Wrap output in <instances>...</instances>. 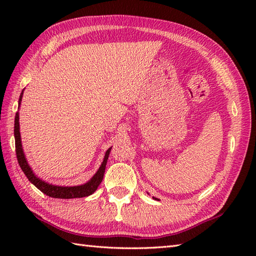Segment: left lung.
<instances>
[{
	"label": "left lung",
	"mask_w": 256,
	"mask_h": 256,
	"mask_svg": "<svg viewBox=\"0 0 256 256\" xmlns=\"http://www.w3.org/2000/svg\"><path fill=\"white\" fill-rule=\"evenodd\" d=\"M153 198H154V199H155V200H158V199H157V198H155V197H153Z\"/></svg>",
	"instance_id": "8db88e82"
}]
</instances>
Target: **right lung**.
<instances>
[{
    "label": "right lung",
    "instance_id": "right-lung-1",
    "mask_svg": "<svg viewBox=\"0 0 256 256\" xmlns=\"http://www.w3.org/2000/svg\"><path fill=\"white\" fill-rule=\"evenodd\" d=\"M24 90L22 91L18 100V108L20 106L22 98H23ZM14 138H15V148H16V156H18V162L22 168V170L24 172L25 176L28 178V180L34 184L36 188L40 190L42 192L50 196L52 198H58V199H72V198H82L88 197V196L94 194L96 190L99 187L101 184L103 176H104L106 162L110 155L111 148H108L106 152L104 158H103L102 164L100 165L99 170H96L94 176L91 177L90 180L86 182L84 184H79V186H56V184H48L42 180L40 177L35 175V172H32V167L30 166L28 162L26 160V156L24 154L23 146H22V140H20V113L18 112L15 116V122H14Z\"/></svg>",
    "mask_w": 256,
    "mask_h": 256
}]
</instances>
